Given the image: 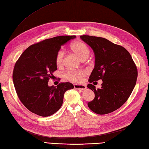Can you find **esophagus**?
I'll list each match as a JSON object with an SVG mask.
<instances>
[{"mask_svg":"<svg viewBox=\"0 0 149 149\" xmlns=\"http://www.w3.org/2000/svg\"><path fill=\"white\" fill-rule=\"evenodd\" d=\"M74 86L75 89H81V90H85L87 88V87L85 85H82V84H74Z\"/></svg>","mask_w":149,"mask_h":149,"instance_id":"obj_1","label":"esophagus"}]
</instances>
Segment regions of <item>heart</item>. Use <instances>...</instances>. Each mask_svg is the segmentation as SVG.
<instances>
[{"label": "heart", "mask_w": 149, "mask_h": 149, "mask_svg": "<svg viewBox=\"0 0 149 149\" xmlns=\"http://www.w3.org/2000/svg\"><path fill=\"white\" fill-rule=\"evenodd\" d=\"M70 50L79 58L82 60H86L89 57L91 53L89 47L84 42L81 40H76L72 42L70 45ZM64 52L62 50L57 52L55 55V63L57 67H61L63 63ZM86 72L83 70H68L64 74V77L68 81L73 82H78L84 77Z\"/></svg>", "instance_id": "1"}]
</instances>
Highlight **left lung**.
I'll return each instance as SVG.
<instances>
[{"instance_id":"1","label":"left lung","mask_w":149,"mask_h":149,"mask_svg":"<svg viewBox=\"0 0 149 149\" xmlns=\"http://www.w3.org/2000/svg\"><path fill=\"white\" fill-rule=\"evenodd\" d=\"M93 48L95 66L87 87L95 94L87 103L89 109L98 114H106L120 108L128 100L136 84L138 71L131 55L124 47L101 37L81 36ZM101 79V89L91 83Z\"/></svg>"}]
</instances>
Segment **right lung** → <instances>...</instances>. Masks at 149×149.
<instances>
[{
	"mask_svg": "<svg viewBox=\"0 0 149 149\" xmlns=\"http://www.w3.org/2000/svg\"><path fill=\"white\" fill-rule=\"evenodd\" d=\"M75 37L56 36L38 42L26 48L16 61L14 86L19 100L31 112L41 116L52 115L62 106L65 93L74 88L70 82H60L56 87H49L48 82L57 70V52Z\"/></svg>",
	"mask_w": 149,
	"mask_h": 149,
	"instance_id": "right-lung-1",
	"label": "right lung"
}]
</instances>
